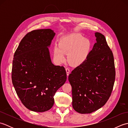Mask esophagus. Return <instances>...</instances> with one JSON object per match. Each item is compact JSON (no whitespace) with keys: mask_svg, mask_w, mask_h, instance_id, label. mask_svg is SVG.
I'll return each instance as SVG.
<instances>
[{"mask_svg":"<svg viewBox=\"0 0 128 128\" xmlns=\"http://www.w3.org/2000/svg\"><path fill=\"white\" fill-rule=\"evenodd\" d=\"M66 75H67V76H68L69 74H70V70L69 68H66Z\"/></svg>","mask_w":128,"mask_h":128,"instance_id":"esophagus-1","label":"esophagus"}]
</instances>
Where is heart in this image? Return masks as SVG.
<instances>
[{"mask_svg":"<svg viewBox=\"0 0 128 128\" xmlns=\"http://www.w3.org/2000/svg\"><path fill=\"white\" fill-rule=\"evenodd\" d=\"M90 40L77 34H71L62 37L59 40L58 46L53 47L54 60L60 64L66 60L68 54V61L74 66H78L86 62L91 50Z\"/></svg>","mask_w":128,"mask_h":128,"instance_id":"heart-1","label":"heart"}]
</instances>
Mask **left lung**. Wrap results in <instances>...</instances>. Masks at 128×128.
Masks as SVG:
<instances>
[{"instance_id":"1","label":"left lung","mask_w":128,"mask_h":128,"mask_svg":"<svg viewBox=\"0 0 128 128\" xmlns=\"http://www.w3.org/2000/svg\"><path fill=\"white\" fill-rule=\"evenodd\" d=\"M96 43L84 64L68 77L72 88V105L81 114L91 113L104 106L110 96L116 71L112 50L104 35L94 34Z\"/></svg>"}]
</instances>
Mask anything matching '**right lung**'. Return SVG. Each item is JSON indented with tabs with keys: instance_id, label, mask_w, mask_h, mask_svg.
Returning a JSON list of instances; mask_svg holds the SVG:
<instances>
[{
	"instance_id": "obj_1",
	"label": "right lung",
	"mask_w": 128,
	"mask_h": 128,
	"mask_svg": "<svg viewBox=\"0 0 128 128\" xmlns=\"http://www.w3.org/2000/svg\"><path fill=\"white\" fill-rule=\"evenodd\" d=\"M55 35L51 29L29 32L14 56L13 86L22 104L34 112L50 110L56 92L66 80L64 68L54 66L51 61L48 47Z\"/></svg>"
}]
</instances>
